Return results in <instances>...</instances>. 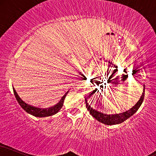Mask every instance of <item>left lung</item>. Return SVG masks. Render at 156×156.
<instances>
[{
	"instance_id": "8db88e82",
	"label": "left lung",
	"mask_w": 156,
	"mask_h": 156,
	"mask_svg": "<svg viewBox=\"0 0 156 156\" xmlns=\"http://www.w3.org/2000/svg\"><path fill=\"white\" fill-rule=\"evenodd\" d=\"M92 94L93 92L91 93L90 95H92ZM90 95H89V97ZM144 89H143L142 94H141L140 99H139V101L137 102L136 104L134 105V106L132 107L130 110L127 111V112L119 113V114H103V113H102L101 112H98V111H97L95 109L93 108L92 107H91L90 105H89V103H87V98H86L85 101H86V106H87V110L89 111L91 115H92L94 119H96L97 120L99 121L100 122L103 123V124L105 125H112L119 124V123L123 122L126 120L127 119H128V118L131 117L132 115H133V114L137 112L138 109L139 108V107L141 106V103H142L143 101H144Z\"/></svg>"
}]
</instances>
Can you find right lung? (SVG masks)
<instances>
[{
  "mask_svg": "<svg viewBox=\"0 0 156 156\" xmlns=\"http://www.w3.org/2000/svg\"><path fill=\"white\" fill-rule=\"evenodd\" d=\"M13 91H14V94H15V96L17 99V102L20 104L22 108L24 109L25 111L28 114H31V115L34 116V117H50V116L54 115V114H56L59 112V110L62 108L63 106V103H64V98H65L66 95L67 94V92L65 93V94L62 97V99L60 100V101L58 102L57 104H55L53 106L50 107V108H37V107L33 106V105H31L28 103H25L24 101L20 98L18 94H17V92L15 89V88L13 87Z\"/></svg>",
  "mask_w": 156,
  "mask_h": 156,
  "instance_id": "obj_1",
  "label": "right lung"
}]
</instances>
